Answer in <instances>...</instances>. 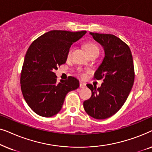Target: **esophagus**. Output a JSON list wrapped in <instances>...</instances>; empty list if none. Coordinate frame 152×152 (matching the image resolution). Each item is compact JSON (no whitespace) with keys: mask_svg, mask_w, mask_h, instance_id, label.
Here are the masks:
<instances>
[{"mask_svg":"<svg viewBox=\"0 0 152 152\" xmlns=\"http://www.w3.org/2000/svg\"><path fill=\"white\" fill-rule=\"evenodd\" d=\"M86 83H84V82H82V81H80V88H85L86 87Z\"/></svg>","mask_w":152,"mask_h":152,"instance_id":"1","label":"esophagus"}]
</instances>
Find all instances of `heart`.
<instances>
[{"label": "heart", "instance_id": "1", "mask_svg": "<svg viewBox=\"0 0 152 152\" xmlns=\"http://www.w3.org/2000/svg\"><path fill=\"white\" fill-rule=\"evenodd\" d=\"M84 48L86 49L87 53L91 54L93 53H95V52H99V48L97 46L95 43H86V44L84 45ZM72 53V49H70L69 50V53H68V56L70 55V54Z\"/></svg>", "mask_w": 152, "mask_h": 152}]
</instances>
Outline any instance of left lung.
<instances>
[{
	"instance_id": "8db88e82",
	"label": "left lung",
	"mask_w": 152,
	"mask_h": 152,
	"mask_svg": "<svg viewBox=\"0 0 152 152\" xmlns=\"http://www.w3.org/2000/svg\"><path fill=\"white\" fill-rule=\"evenodd\" d=\"M89 34L104 50V57L95 72V78L103 79L104 82L97 88L86 85L92 95L84 102V108L91 117L104 120L117 113L127 99L134 82V62L129 47L115 35Z\"/></svg>"
}]
</instances>
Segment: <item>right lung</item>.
<instances>
[{"instance_id": "1", "label": "right lung", "mask_w": 152, "mask_h": 152, "mask_svg": "<svg viewBox=\"0 0 152 152\" xmlns=\"http://www.w3.org/2000/svg\"><path fill=\"white\" fill-rule=\"evenodd\" d=\"M86 33L52 30L29 47L22 68L20 88L27 104L39 115L48 118L57 114L67 93L80 86L74 77L57 83L54 71L66 63L71 45Z\"/></svg>"}]
</instances>
